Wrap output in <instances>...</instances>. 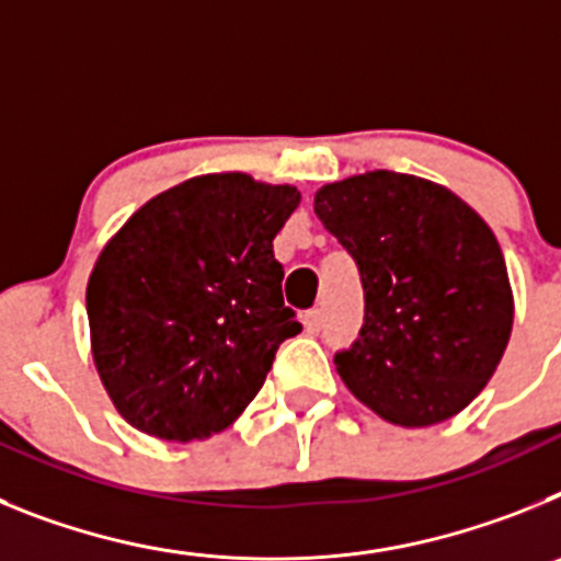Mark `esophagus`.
Masks as SVG:
<instances>
[{"instance_id": "34e87169", "label": "esophagus", "mask_w": 561, "mask_h": 561, "mask_svg": "<svg viewBox=\"0 0 561 561\" xmlns=\"http://www.w3.org/2000/svg\"><path fill=\"white\" fill-rule=\"evenodd\" d=\"M304 325L309 334H317V331L323 329V309H311L304 314Z\"/></svg>"}]
</instances>
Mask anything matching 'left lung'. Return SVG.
Masks as SVG:
<instances>
[{"mask_svg":"<svg viewBox=\"0 0 561 561\" xmlns=\"http://www.w3.org/2000/svg\"><path fill=\"white\" fill-rule=\"evenodd\" d=\"M317 219L359 270L365 320L334 365L401 427L453 419L497 370L514 300L497 238L453 191L370 171L317 191Z\"/></svg>","mask_w":561,"mask_h":561,"instance_id":"left-lung-1","label":"left lung"}]
</instances>
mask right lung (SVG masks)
Instances as JSON below:
<instances>
[{
	"mask_svg": "<svg viewBox=\"0 0 561 561\" xmlns=\"http://www.w3.org/2000/svg\"><path fill=\"white\" fill-rule=\"evenodd\" d=\"M297 205L291 185L207 173L153 196L103 247L87 286L92 356L131 427L187 444L255 399L304 329L272 252Z\"/></svg>",
	"mask_w": 561,
	"mask_h": 561,
	"instance_id": "add662e5",
	"label": "right lung"
}]
</instances>
